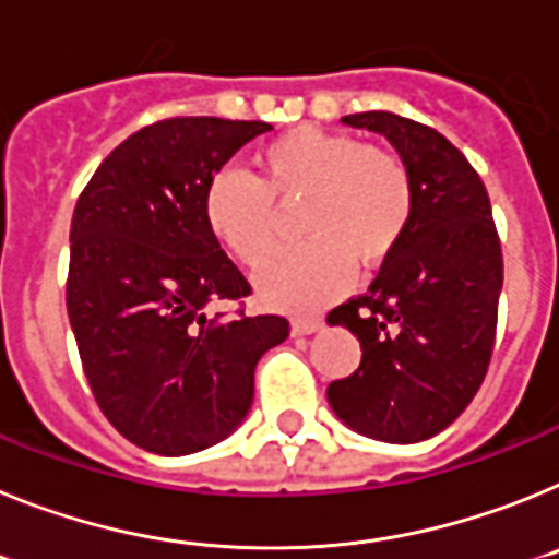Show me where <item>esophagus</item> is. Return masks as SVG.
<instances>
[{
	"mask_svg": "<svg viewBox=\"0 0 559 559\" xmlns=\"http://www.w3.org/2000/svg\"><path fill=\"white\" fill-rule=\"evenodd\" d=\"M323 326L320 318H295L293 320V334H312Z\"/></svg>",
	"mask_w": 559,
	"mask_h": 559,
	"instance_id": "esophagus-1",
	"label": "esophagus"
}]
</instances>
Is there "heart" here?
<instances>
[{
	"mask_svg": "<svg viewBox=\"0 0 559 559\" xmlns=\"http://www.w3.org/2000/svg\"><path fill=\"white\" fill-rule=\"evenodd\" d=\"M295 199V230L307 241L273 255L255 278L261 298L289 312H312L337 298L352 284V261L366 270L385 264L416 207L414 179L394 152L298 126L261 145L255 179L216 174L202 216L236 259L255 266L273 250V202Z\"/></svg>",
	"mask_w": 559,
	"mask_h": 559,
	"instance_id": "b5f03b06",
	"label": "heart"
}]
</instances>
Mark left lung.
Segmentation results:
<instances>
[{
    "instance_id": "obj_1",
    "label": "left lung",
    "mask_w": 559,
    "mask_h": 559,
    "mask_svg": "<svg viewBox=\"0 0 559 559\" xmlns=\"http://www.w3.org/2000/svg\"><path fill=\"white\" fill-rule=\"evenodd\" d=\"M343 123L394 145L416 207L368 293L329 312L362 348L360 368L329 385V405L357 433L414 444L453 425L487 377L501 239L481 177L444 134L394 111L346 115Z\"/></svg>"
}]
</instances>
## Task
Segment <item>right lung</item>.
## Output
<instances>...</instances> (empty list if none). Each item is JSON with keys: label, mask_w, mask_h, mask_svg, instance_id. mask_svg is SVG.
<instances>
[{"label": "right lung", "mask_w": 559, "mask_h": 559, "mask_svg": "<svg viewBox=\"0 0 559 559\" xmlns=\"http://www.w3.org/2000/svg\"><path fill=\"white\" fill-rule=\"evenodd\" d=\"M261 120L168 118L98 165L70 227L67 312L92 396L118 433L157 455L227 439L252 405L281 314H207L252 293L207 230L202 199Z\"/></svg>", "instance_id": "obj_1"}]
</instances>
